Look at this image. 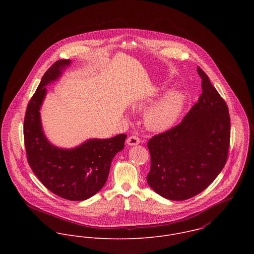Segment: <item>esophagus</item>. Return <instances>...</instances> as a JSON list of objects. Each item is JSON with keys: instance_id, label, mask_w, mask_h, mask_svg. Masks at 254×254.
Segmentation results:
<instances>
[{"instance_id": "esophagus-1", "label": "esophagus", "mask_w": 254, "mask_h": 254, "mask_svg": "<svg viewBox=\"0 0 254 254\" xmlns=\"http://www.w3.org/2000/svg\"><path fill=\"white\" fill-rule=\"evenodd\" d=\"M128 145H137L140 144V139L136 136H130L127 141H126Z\"/></svg>"}]
</instances>
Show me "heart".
Wrapping results in <instances>:
<instances>
[{"label":"heart","instance_id":"1","mask_svg":"<svg viewBox=\"0 0 254 254\" xmlns=\"http://www.w3.org/2000/svg\"><path fill=\"white\" fill-rule=\"evenodd\" d=\"M186 98L180 91H170L160 100L147 101L145 106L151 105L145 110V126L153 131H163L175 124L185 107Z\"/></svg>","mask_w":254,"mask_h":254}]
</instances>
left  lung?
<instances>
[{"label":"left lung","instance_id":"1","mask_svg":"<svg viewBox=\"0 0 254 254\" xmlns=\"http://www.w3.org/2000/svg\"><path fill=\"white\" fill-rule=\"evenodd\" d=\"M202 94L181 123L152 137L148 186L170 200H186L205 190L222 171L230 145V115L208 76L197 67Z\"/></svg>","mask_w":254,"mask_h":254}]
</instances>
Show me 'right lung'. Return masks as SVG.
<instances>
[{
	"instance_id": "right-lung-1",
	"label": "right lung",
	"mask_w": 254,
	"mask_h": 254,
	"mask_svg": "<svg viewBox=\"0 0 254 254\" xmlns=\"http://www.w3.org/2000/svg\"><path fill=\"white\" fill-rule=\"evenodd\" d=\"M70 64V60L58 61L44 74L28 104L23 132L28 163L39 180L55 194L79 201L95 195L105 186L111 161L123 149L127 135L88 139L70 148L49 141L40 112L47 96L46 86L59 80Z\"/></svg>"
}]
</instances>
